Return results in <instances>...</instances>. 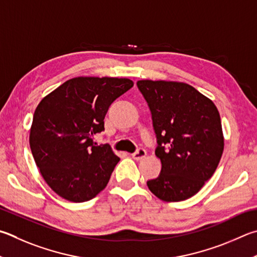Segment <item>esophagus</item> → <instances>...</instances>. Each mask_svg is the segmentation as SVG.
Masks as SVG:
<instances>
[{
    "instance_id": "esophagus-1",
    "label": "esophagus",
    "mask_w": 257,
    "mask_h": 257,
    "mask_svg": "<svg viewBox=\"0 0 257 257\" xmlns=\"http://www.w3.org/2000/svg\"><path fill=\"white\" fill-rule=\"evenodd\" d=\"M146 151H145L144 148H139V149H137L136 152H135L134 154H132V156H133V158L134 160H136V161H139V160H143V158L146 156Z\"/></svg>"
}]
</instances>
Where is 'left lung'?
Wrapping results in <instances>:
<instances>
[{
	"instance_id": "1",
	"label": "left lung",
	"mask_w": 257,
	"mask_h": 257,
	"mask_svg": "<svg viewBox=\"0 0 257 257\" xmlns=\"http://www.w3.org/2000/svg\"><path fill=\"white\" fill-rule=\"evenodd\" d=\"M151 110L161 173L147 186L166 202L198 193L211 177L223 152L220 115L211 100L180 82H137Z\"/></svg>"
}]
</instances>
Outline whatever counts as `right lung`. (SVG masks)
I'll list each match as a JSON object with an SVG mask.
<instances>
[{"label": "right lung", "mask_w": 257, "mask_h": 257, "mask_svg": "<svg viewBox=\"0 0 257 257\" xmlns=\"http://www.w3.org/2000/svg\"><path fill=\"white\" fill-rule=\"evenodd\" d=\"M134 86L128 78L75 77L41 100L30 130L32 156L59 197L88 201L103 190L120 158L93 141L110 105Z\"/></svg>", "instance_id": "add662e5"}]
</instances>
